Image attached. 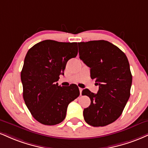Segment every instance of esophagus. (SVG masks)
Here are the masks:
<instances>
[{
	"mask_svg": "<svg viewBox=\"0 0 148 148\" xmlns=\"http://www.w3.org/2000/svg\"><path fill=\"white\" fill-rule=\"evenodd\" d=\"M79 91H80V94H81V95L82 91H83V89H82V88H79Z\"/></svg>",
	"mask_w": 148,
	"mask_h": 148,
	"instance_id": "esophagus-1",
	"label": "esophagus"
}]
</instances>
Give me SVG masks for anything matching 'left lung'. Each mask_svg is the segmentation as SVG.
<instances>
[{
    "label": "left lung",
    "mask_w": 148,
    "mask_h": 148,
    "mask_svg": "<svg viewBox=\"0 0 148 148\" xmlns=\"http://www.w3.org/2000/svg\"><path fill=\"white\" fill-rule=\"evenodd\" d=\"M79 58L90 67V76L99 85L97 94L88 89L82 91L91 100L83 110L85 122L103 127L121 115L130 96L132 81L126 55L116 46L104 40L81 42Z\"/></svg>",
    "instance_id": "1"
}]
</instances>
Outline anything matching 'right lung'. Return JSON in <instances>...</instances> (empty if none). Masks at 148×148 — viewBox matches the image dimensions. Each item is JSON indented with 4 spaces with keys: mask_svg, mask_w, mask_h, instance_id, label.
<instances>
[{
    "mask_svg": "<svg viewBox=\"0 0 148 148\" xmlns=\"http://www.w3.org/2000/svg\"><path fill=\"white\" fill-rule=\"evenodd\" d=\"M77 42H39L27 53L21 71L23 99L37 121L54 125L65 119L69 103L80 95L78 86H58L67 62L77 56Z\"/></svg>",
    "mask_w": 148,
    "mask_h": 148,
    "instance_id": "obj_1",
    "label": "right lung"
}]
</instances>
